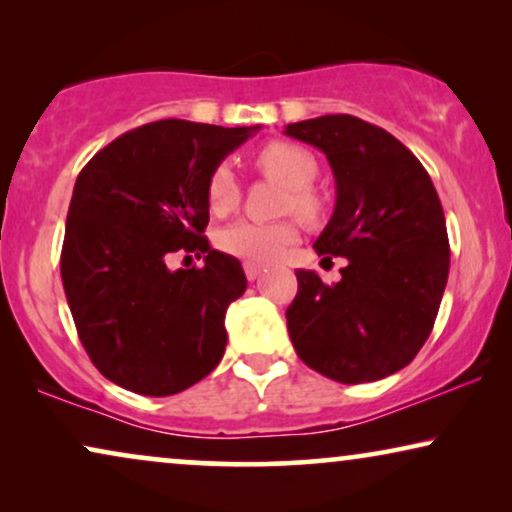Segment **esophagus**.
I'll use <instances>...</instances> for the list:
<instances>
[{
  "label": "esophagus",
  "instance_id": "34e87169",
  "mask_svg": "<svg viewBox=\"0 0 512 512\" xmlns=\"http://www.w3.org/2000/svg\"><path fill=\"white\" fill-rule=\"evenodd\" d=\"M263 270H265L263 265H258V263H254V261H247V263H244V275H247L249 282H254V279L261 277V272H263Z\"/></svg>",
  "mask_w": 512,
  "mask_h": 512
}]
</instances>
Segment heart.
<instances>
[{"label": "heart", "instance_id": "heart-1", "mask_svg": "<svg viewBox=\"0 0 512 512\" xmlns=\"http://www.w3.org/2000/svg\"><path fill=\"white\" fill-rule=\"evenodd\" d=\"M256 165L263 174L289 188V207L298 214L312 216L317 212V198L312 184L317 179L319 165L310 151L298 144L272 142L256 153ZM240 202V184L230 167L216 165L207 179V205L214 214L233 212ZM296 240V226L289 221L254 223L240 221L221 233V247L228 254L247 261H272Z\"/></svg>", "mask_w": 512, "mask_h": 512}]
</instances>
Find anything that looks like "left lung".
Here are the masks:
<instances>
[{
  "label": "left lung",
  "instance_id": "1",
  "mask_svg": "<svg viewBox=\"0 0 512 512\" xmlns=\"http://www.w3.org/2000/svg\"><path fill=\"white\" fill-rule=\"evenodd\" d=\"M317 146L335 179V209L314 242L342 256V279L298 270L286 324L300 359L342 384L375 382L415 359L450 272L445 214L429 172L387 130L349 114L286 125Z\"/></svg>",
  "mask_w": 512,
  "mask_h": 512
}]
</instances>
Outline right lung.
Instances as JSON below:
<instances>
[{
  "label": "right lung",
  "instance_id": "right-lung-1",
  "mask_svg": "<svg viewBox=\"0 0 512 512\" xmlns=\"http://www.w3.org/2000/svg\"><path fill=\"white\" fill-rule=\"evenodd\" d=\"M256 130L165 118L114 139L76 177L62 284L90 361L118 387L172 396L219 366L247 277L202 235L207 179ZM181 248L206 265L167 269Z\"/></svg>",
  "mask_w": 512,
  "mask_h": 512
}]
</instances>
